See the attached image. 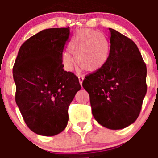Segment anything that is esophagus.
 <instances>
[{
    "label": "esophagus",
    "instance_id": "1",
    "mask_svg": "<svg viewBox=\"0 0 158 158\" xmlns=\"http://www.w3.org/2000/svg\"><path fill=\"white\" fill-rule=\"evenodd\" d=\"M83 80H84V77H82V76H79V81L81 85H82V82H83Z\"/></svg>",
    "mask_w": 158,
    "mask_h": 158
}]
</instances>
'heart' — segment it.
Instances as JSON below:
<instances>
[{
  "label": "heart",
  "mask_w": 158,
  "mask_h": 158,
  "mask_svg": "<svg viewBox=\"0 0 158 158\" xmlns=\"http://www.w3.org/2000/svg\"><path fill=\"white\" fill-rule=\"evenodd\" d=\"M69 47L78 66L85 71L100 69L109 58V41L102 33L95 30H80L72 38ZM63 61L67 67L73 66V57L69 52L63 54Z\"/></svg>",
  "instance_id": "b5f03b06"
}]
</instances>
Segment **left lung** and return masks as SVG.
<instances>
[{"instance_id": "1", "label": "left lung", "mask_w": 158, "mask_h": 158, "mask_svg": "<svg viewBox=\"0 0 158 158\" xmlns=\"http://www.w3.org/2000/svg\"><path fill=\"white\" fill-rule=\"evenodd\" d=\"M110 54L101 69L85 77L92 114L107 128L117 130L136 121L147 92V67L136 44L109 28Z\"/></svg>"}]
</instances>
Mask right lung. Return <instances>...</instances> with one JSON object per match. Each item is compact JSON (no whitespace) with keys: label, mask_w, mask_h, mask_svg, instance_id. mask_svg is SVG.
Segmentation results:
<instances>
[{"label":"right lung","mask_w":158,"mask_h":158,"mask_svg":"<svg viewBox=\"0 0 158 158\" xmlns=\"http://www.w3.org/2000/svg\"><path fill=\"white\" fill-rule=\"evenodd\" d=\"M69 36V27L39 32L22 44L13 67L16 103L37 135L53 136L66 128L69 106L81 89L77 76L63 69Z\"/></svg>","instance_id":"obj_1"}]
</instances>
